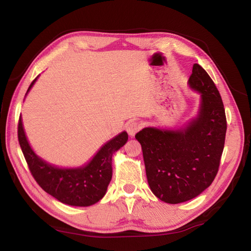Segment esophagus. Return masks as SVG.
<instances>
[{"label": "esophagus", "mask_w": 251, "mask_h": 251, "mask_svg": "<svg viewBox=\"0 0 251 251\" xmlns=\"http://www.w3.org/2000/svg\"><path fill=\"white\" fill-rule=\"evenodd\" d=\"M140 128H141V125H140L139 122L132 121L126 126V130L130 137H135L136 133L140 130Z\"/></svg>", "instance_id": "34e87169"}]
</instances>
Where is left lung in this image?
Wrapping results in <instances>:
<instances>
[{
  "instance_id": "1",
  "label": "left lung",
  "mask_w": 251,
  "mask_h": 251,
  "mask_svg": "<svg viewBox=\"0 0 251 251\" xmlns=\"http://www.w3.org/2000/svg\"><path fill=\"white\" fill-rule=\"evenodd\" d=\"M188 82L201 93L199 116L182 130L148 127L136 135L151 190L171 204L192 199L213 183L226 140V112L214 81L195 64Z\"/></svg>"
}]
</instances>
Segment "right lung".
<instances>
[{
    "mask_svg": "<svg viewBox=\"0 0 251 251\" xmlns=\"http://www.w3.org/2000/svg\"><path fill=\"white\" fill-rule=\"evenodd\" d=\"M36 79L33 80L27 92ZM18 140L30 172L40 187L65 204L89 206L98 202L106 194L112 177V155L127 142L128 135L123 131L110 140L91 162L78 169L56 168L37 157L26 140L21 116L18 122Z\"/></svg>",
    "mask_w": 251,
    "mask_h": 251,
    "instance_id": "right-lung-1",
    "label": "right lung"
}]
</instances>
